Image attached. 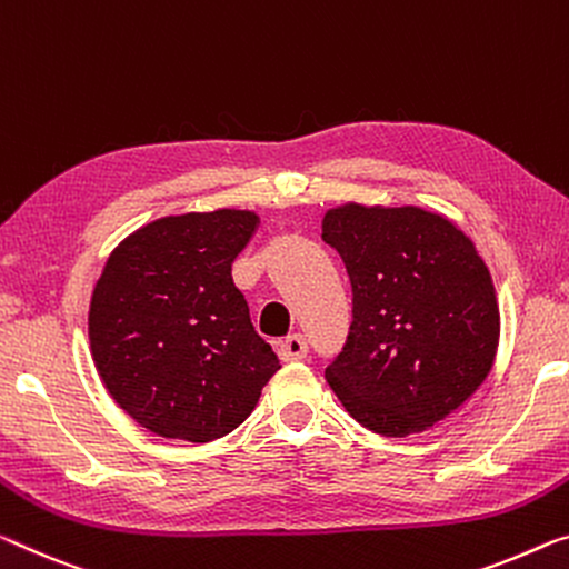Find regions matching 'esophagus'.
Returning <instances> with one entry per match:
<instances>
[{"mask_svg":"<svg viewBox=\"0 0 569 569\" xmlns=\"http://www.w3.org/2000/svg\"><path fill=\"white\" fill-rule=\"evenodd\" d=\"M277 353L282 361H300V358L308 356V340H305L300 333H295L279 343Z\"/></svg>","mask_w":569,"mask_h":569,"instance_id":"esophagus-1","label":"esophagus"}]
</instances>
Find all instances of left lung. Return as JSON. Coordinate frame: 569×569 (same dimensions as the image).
I'll list each match as a JSON object with an SVG mask.
<instances>
[{
	"label": "left lung",
	"mask_w": 569,
	"mask_h": 569,
	"mask_svg": "<svg viewBox=\"0 0 569 569\" xmlns=\"http://www.w3.org/2000/svg\"><path fill=\"white\" fill-rule=\"evenodd\" d=\"M343 259L353 322L326 369L340 405L366 430H430L486 381L501 318L473 241L417 206L346 203L322 218Z\"/></svg>",
	"instance_id": "1"
}]
</instances>
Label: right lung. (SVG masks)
I'll return each instance as SVG.
<instances>
[{
	"label": "right lung",
	"instance_id": "right-lung-1",
	"mask_svg": "<svg viewBox=\"0 0 569 569\" xmlns=\"http://www.w3.org/2000/svg\"><path fill=\"white\" fill-rule=\"evenodd\" d=\"M257 223L233 208L164 216L107 259L91 295V356L111 399L154 435H229L279 371L231 277Z\"/></svg>",
	"mask_w": 569,
	"mask_h": 569
}]
</instances>
